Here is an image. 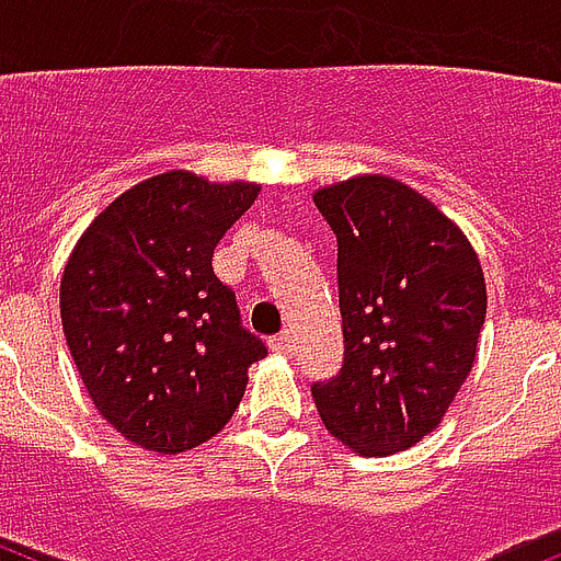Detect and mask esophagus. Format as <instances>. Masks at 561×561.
I'll list each match as a JSON object with an SVG mask.
<instances>
[{
  "instance_id": "esophagus-1",
  "label": "esophagus",
  "mask_w": 561,
  "mask_h": 561,
  "mask_svg": "<svg viewBox=\"0 0 561 561\" xmlns=\"http://www.w3.org/2000/svg\"><path fill=\"white\" fill-rule=\"evenodd\" d=\"M271 350L279 352V355H290V352H294V334H290V332H279L271 341Z\"/></svg>"
}]
</instances>
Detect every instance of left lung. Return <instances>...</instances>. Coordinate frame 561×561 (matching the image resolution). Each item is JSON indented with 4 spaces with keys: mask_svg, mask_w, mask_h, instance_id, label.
<instances>
[{
    "mask_svg": "<svg viewBox=\"0 0 561 561\" xmlns=\"http://www.w3.org/2000/svg\"><path fill=\"white\" fill-rule=\"evenodd\" d=\"M337 236L343 367L311 383L317 413L364 457L404 451L451 408L486 320L483 267L416 188L360 174L317 188Z\"/></svg>",
    "mask_w": 561,
    "mask_h": 561,
    "instance_id": "8db88e82",
    "label": "left lung"
}]
</instances>
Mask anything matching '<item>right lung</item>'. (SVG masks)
Returning <instances> with one entry per match:
<instances>
[{
    "instance_id": "add662e5",
    "label": "right lung",
    "mask_w": 561,
    "mask_h": 561,
    "mask_svg": "<svg viewBox=\"0 0 561 561\" xmlns=\"http://www.w3.org/2000/svg\"><path fill=\"white\" fill-rule=\"evenodd\" d=\"M255 183L165 171L127 188L78 238L60 320L92 404L145 451L211 439L267 355L247 332L211 253L259 197Z\"/></svg>"
}]
</instances>
